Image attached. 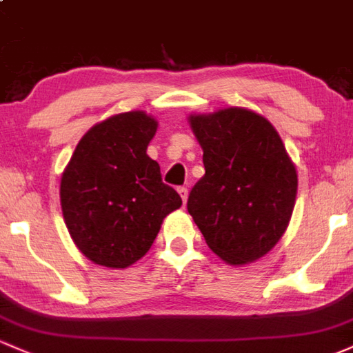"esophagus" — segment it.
<instances>
[{
  "mask_svg": "<svg viewBox=\"0 0 353 353\" xmlns=\"http://www.w3.org/2000/svg\"><path fill=\"white\" fill-rule=\"evenodd\" d=\"M178 193H180L181 200H183V205H185V203H187V200H188V188L180 187V188H178Z\"/></svg>",
  "mask_w": 353,
  "mask_h": 353,
  "instance_id": "34e87169",
  "label": "esophagus"
}]
</instances>
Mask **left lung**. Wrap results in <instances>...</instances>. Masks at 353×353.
<instances>
[{"mask_svg": "<svg viewBox=\"0 0 353 353\" xmlns=\"http://www.w3.org/2000/svg\"><path fill=\"white\" fill-rule=\"evenodd\" d=\"M205 175L188 196V214L212 252L230 266L257 261L286 232L298 175L278 131L251 109L190 114Z\"/></svg>", "mask_w": 353, "mask_h": 353, "instance_id": "1", "label": "left lung"}]
</instances>
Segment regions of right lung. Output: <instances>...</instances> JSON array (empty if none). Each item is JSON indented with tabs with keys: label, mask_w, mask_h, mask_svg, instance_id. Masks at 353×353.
I'll list each match as a JSON object with an SVG mask.
<instances>
[{
	"label": "right lung",
	"mask_w": 353,
	"mask_h": 353,
	"mask_svg": "<svg viewBox=\"0 0 353 353\" xmlns=\"http://www.w3.org/2000/svg\"><path fill=\"white\" fill-rule=\"evenodd\" d=\"M158 121L143 111L121 112L82 136L60 180L67 229L89 261L124 269L150 251L163 219L181 207L146 154Z\"/></svg>",
	"instance_id": "add662e5"
}]
</instances>
